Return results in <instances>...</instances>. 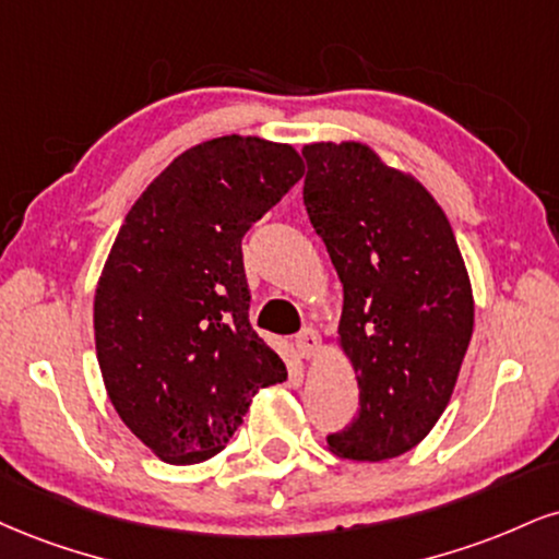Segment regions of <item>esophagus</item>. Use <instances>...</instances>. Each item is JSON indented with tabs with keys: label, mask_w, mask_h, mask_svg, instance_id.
I'll return each instance as SVG.
<instances>
[{
	"label": "esophagus",
	"mask_w": 559,
	"mask_h": 559,
	"mask_svg": "<svg viewBox=\"0 0 559 559\" xmlns=\"http://www.w3.org/2000/svg\"><path fill=\"white\" fill-rule=\"evenodd\" d=\"M294 346H297V352L301 359H312L314 354H318V333L312 331V328H305V331L297 333V338H294Z\"/></svg>",
	"instance_id": "obj_1"
}]
</instances>
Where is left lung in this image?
Instances as JSON below:
<instances>
[{"instance_id": "8db88e82", "label": "left lung", "mask_w": 559, "mask_h": 559, "mask_svg": "<svg viewBox=\"0 0 559 559\" xmlns=\"http://www.w3.org/2000/svg\"><path fill=\"white\" fill-rule=\"evenodd\" d=\"M305 205L344 284L338 346L359 414L328 435L335 455L385 461L419 445L453 395L474 333V294L448 215L421 181L365 143H312Z\"/></svg>"}]
</instances>
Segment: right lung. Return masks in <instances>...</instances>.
I'll list each match as a JSON object with an SVG mask.
<instances>
[{"label":"right lung","mask_w":559,"mask_h":559,"mask_svg":"<svg viewBox=\"0 0 559 559\" xmlns=\"http://www.w3.org/2000/svg\"><path fill=\"white\" fill-rule=\"evenodd\" d=\"M305 174L262 138L205 140L130 207L93 301L106 393L160 461L213 459L286 365L250 325L241 237Z\"/></svg>","instance_id":"1"}]
</instances>
